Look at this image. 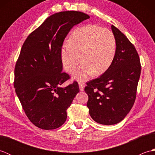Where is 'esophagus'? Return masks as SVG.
<instances>
[{
  "label": "esophagus",
  "instance_id": "esophagus-1",
  "mask_svg": "<svg viewBox=\"0 0 155 155\" xmlns=\"http://www.w3.org/2000/svg\"><path fill=\"white\" fill-rule=\"evenodd\" d=\"M78 84H79V88L81 91H84V88L85 87V84L84 83H81V82H78Z\"/></svg>",
  "mask_w": 155,
  "mask_h": 155
}]
</instances>
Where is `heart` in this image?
<instances>
[{"mask_svg":"<svg viewBox=\"0 0 155 155\" xmlns=\"http://www.w3.org/2000/svg\"><path fill=\"white\" fill-rule=\"evenodd\" d=\"M116 49V40L110 30L87 25L76 28L68 44L62 47V64L66 71L72 73L81 60L83 63L73 77L78 81H85L94 74H101L108 70L114 59Z\"/></svg>","mask_w":155,"mask_h":155,"instance_id":"heart-1","label":"heart"}]
</instances>
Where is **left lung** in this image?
<instances>
[{"instance_id":"1","label":"left lung","mask_w":155,"mask_h":155,"mask_svg":"<svg viewBox=\"0 0 155 155\" xmlns=\"http://www.w3.org/2000/svg\"><path fill=\"white\" fill-rule=\"evenodd\" d=\"M116 40V54L108 70L100 77L87 83V106L97 123L112 125L123 120L136 98L140 75L139 56L123 32L111 26Z\"/></svg>"}]
</instances>
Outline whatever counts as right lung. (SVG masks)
Wrapping results in <instances>:
<instances>
[{
	"instance_id": "right-lung-1",
	"label": "right lung",
	"mask_w": 155,
	"mask_h": 155,
	"mask_svg": "<svg viewBox=\"0 0 155 155\" xmlns=\"http://www.w3.org/2000/svg\"><path fill=\"white\" fill-rule=\"evenodd\" d=\"M89 18L79 11L55 13L32 32L22 45L15 65L14 87L28 119L42 129L62 126L67 108L79 92L76 81L60 87L70 78L62 72L61 51L71 29Z\"/></svg>"
}]
</instances>
